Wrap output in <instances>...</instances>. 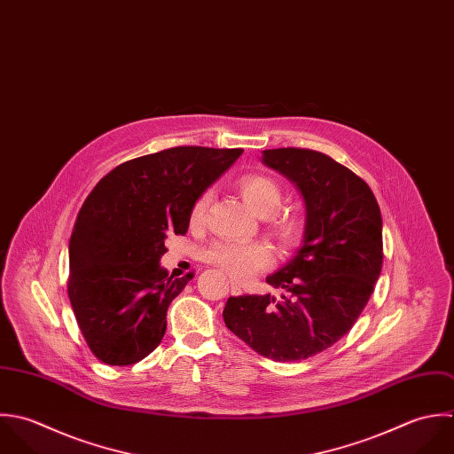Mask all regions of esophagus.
Listing matches in <instances>:
<instances>
[{"label":"esophagus","instance_id":"1","mask_svg":"<svg viewBox=\"0 0 454 454\" xmlns=\"http://www.w3.org/2000/svg\"><path fill=\"white\" fill-rule=\"evenodd\" d=\"M231 293H232V296H239V294H243V291H241V287L236 284V282H231Z\"/></svg>","mask_w":454,"mask_h":454}]
</instances>
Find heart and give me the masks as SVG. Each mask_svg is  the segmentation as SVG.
<instances>
[{
	"mask_svg": "<svg viewBox=\"0 0 454 454\" xmlns=\"http://www.w3.org/2000/svg\"><path fill=\"white\" fill-rule=\"evenodd\" d=\"M239 192L247 204L261 213L268 215L273 213L280 202H282V188L278 183L268 176L262 174H248L239 179ZM209 192L202 193L190 213L192 222H200L207 204H209ZM277 232L286 239L293 241L298 236V223L293 218L287 216H275L273 220ZM202 259L222 270L223 273L231 275L238 280H247L254 277L255 273L270 268L273 264V252L266 243L261 241H231V239H220L211 243L204 252Z\"/></svg>",
	"mask_w": 454,
	"mask_h": 454,
	"instance_id": "obj_1",
	"label": "heart"
}]
</instances>
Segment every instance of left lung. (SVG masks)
Listing matches in <instances>:
<instances>
[{"mask_svg": "<svg viewBox=\"0 0 454 454\" xmlns=\"http://www.w3.org/2000/svg\"><path fill=\"white\" fill-rule=\"evenodd\" d=\"M261 160L302 197L301 247L266 278L278 298H229L223 320L257 354L300 361L336 343L364 309L382 270V216L370 186L324 153L280 148Z\"/></svg>", "mask_w": 454, "mask_h": 454, "instance_id": "left-lung-1", "label": "left lung"}]
</instances>
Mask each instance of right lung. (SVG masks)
Instances as JSON below:
<instances>
[{
    "label": "right lung",
    "instance_id": "obj_1",
    "mask_svg": "<svg viewBox=\"0 0 454 454\" xmlns=\"http://www.w3.org/2000/svg\"><path fill=\"white\" fill-rule=\"evenodd\" d=\"M243 150L179 146L129 160L84 200L68 245V298L91 352L139 363L160 345L167 308L192 275L160 266L168 234H186L195 200Z\"/></svg>",
    "mask_w": 454,
    "mask_h": 454
}]
</instances>
